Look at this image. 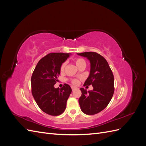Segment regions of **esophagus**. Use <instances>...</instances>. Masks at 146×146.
Segmentation results:
<instances>
[{
	"instance_id": "34e87169",
	"label": "esophagus",
	"mask_w": 146,
	"mask_h": 146,
	"mask_svg": "<svg viewBox=\"0 0 146 146\" xmlns=\"http://www.w3.org/2000/svg\"><path fill=\"white\" fill-rule=\"evenodd\" d=\"M71 88H72V91H74V90L77 89V88H76V87H75V86H71Z\"/></svg>"
}]
</instances>
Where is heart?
Masks as SVG:
<instances>
[{
    "label": "heart",
    "mask_w": 146,
    "mask_h": 146,
    "mask_svg": "<svg viewBox=\"0 0 146 146\" xmlns=\"http://www.w3.org/2000/svg\"><path fill=\"white\" fill-rule=\"evenodd\" d=\"M74 63H76V64L77 65V66L78 68L80 67L82 65H86V61H85V60L81 58H75L74 60ZM66 62L63 63L61 64V66H60V71L62 72L64 70V69L66 68ZM71 81L72 83L74 84V85H78V83H79V80H78L77 78H73L70 80Z\"/></svg>",
    "instance_id": "b5f03b06"
}]
</instances>
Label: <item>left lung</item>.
<instances>
[{"instance_id": "1", "label": "left lung", "mask_w": 146, "mask_h": 146, "mask_svg": "<svg viewBox=\"0 0 146 146\" xmlns=\"http://www.w3.org/2000/svg\"><path fill=\"white\" fill-rule=\"evenodd\" d=\"M77 54L86 57L91 63L90 76L83 86H93V90L88 92L80 88L82 96L78 102L84 113L93 115L104 110L112 99L114 91L113 74L107 61L98 53L86 52Z\"/></svg>"}]
</instances>
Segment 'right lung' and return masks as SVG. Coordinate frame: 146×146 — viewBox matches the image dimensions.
Wrapping results in <instances>:
<instances>
[{
	"mask_svg": "<svg viewBox=\"0 0 146 146\" xmlns=\"http://www.w3.org/2000/svg\"><path fill=\"white\" fill-rule=\"evenodd\" d=\"M69 56L65 53H50L44 56L35 68L31 78L32 93L42 111L51 116H58L66 109L72 90L68 84L55 88L60 74V66Z\"/></svg>",
	"mask_w": 146,
	"mask_h": 146,
	"instance_id": "add662e5",
	"label": "right lung"
}]
</instances>
